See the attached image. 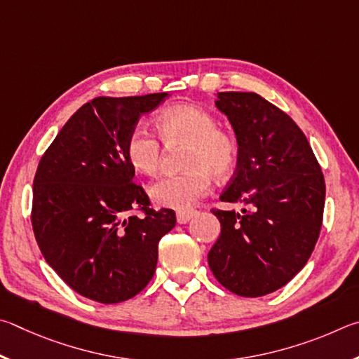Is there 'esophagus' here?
<instances>
[{"label": "esophagus", "mask_w": 359, "mask_h": 359, "mask_svg": "<svg viewBox=\"0 0 359 359\" xmlns=\"http://www.w3.org/2000/svg\"><path fill=\"white\" fill-rule=\"evenodd\" d=\"M196 215H197V211H194V210L178 211L176 212V221H178V224H186V222H189Z\"/></svg>", "instance_id": "34e87169"}]
</instances>
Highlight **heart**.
I'll list each match as a JSON object with an SVG mask.
<instances>
[{
    "label": "heart",
    "mask_w": 359,
    "mask_h": 359,
    "mask_svg": "<svg viewBox=\"0 0 359 359\" xmlns=\"http://www.w3.org/2000/svg\"><path fill=\"white\" fill-rule=\"evenodd\" d=\"M156 130L163 144H186L184 172L165 175L149 186V197L159 206L186 210L210 191L211 176L224 180L235 172L240 143L217 118L200 105L170 107L156 116ZM126 159L135 172L154 175L162 162V144L147 129L135 128L124 143Z\"/></svg>",
    "instance_id": "heart-1"
}]
</instances>
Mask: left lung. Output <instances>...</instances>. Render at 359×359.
Here are the masks:
<instances>
[{"label":"left lung","mask_w":359,"mask_h":359,"mask_svg":"<svg viewBox=\"0 0 359 359\" xmlns=\"http://www.w3.org/2000/svg\"><path fill=\"white\" fill-rule=\"evenodd\" d=\"M240 143V157L221 202L241 212L212 208L221 236L208 263L231 293L257 298L276 292L309 260L325 208V178L297 123L257 93H217Z\"/></svg>","instance_id":"left-lung-1"}]
</instances>
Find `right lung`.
<instances>
[{
	"label": "right lung",
	"instance_id": "right-lung-1",
	"mask_svg": "<svg viewBox=\"0 0 359 359\" xmlns=\"http://www.w3.org/2000/svg\"><path fill=\"white\" fill-rule=\"evenodd\" d=\"M167 96L93 99L62 126L37 165L36 241L55 273L88 299L116 304L140 293L154 276L159 240L176 224L173 210L149 208L124 154L138 119Z\"/></svg>",
	"mask_w": 359,
	"mask_h": 359
}]
</instances>
